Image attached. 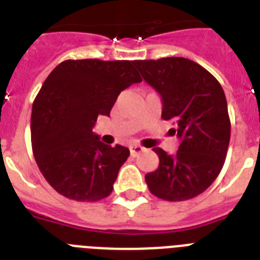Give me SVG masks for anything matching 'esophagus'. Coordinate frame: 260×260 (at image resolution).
<instances>
[{"label": "esophagus", "mask_w": 260, "mask_h": 260, "mask_svg": "<svg viewBox=\"0 0 260 260\" xmlns=\"http://www.w3.org/2000/svg\"><path fill=\"white\" fill-rule=\"evenodd\" d=\"M144 150H146L144 147L138 146V144H134V146L129 147L131 155H132V156H136V155H139V154H140V152H143V151H144Z\"/></svg>", "instance_id": "1"}]
</instances>
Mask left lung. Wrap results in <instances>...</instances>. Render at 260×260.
Returning a JSON list of instances; mask_svg holds the SVG:
<instances>
[{"label": "left lung", "mask_w": 260, "mask_h": 260, "mask_svg": "<svg viewBox=\"0 0 260 260\" xmlns=\"http://www.w3.org/2000/svg\"><path fill=\"white\" fill-rule=\"evenodd\" d=\"M143 78L162 97L163 120L181 139L177 154L154 148L158 169L147 174L154 196L186 201L205 191L221 171L231 139V121L221 85L209 71L186 58L135 60Z\"/></svg>", "instance_id": "left-lung-1"}]
</instances>
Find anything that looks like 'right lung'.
<instances>
[{"instance_id": "obj_1", "label": "right lung", "mask_w": 260, "mask_h": 260, "mask_svg": "<svg viewBox=\"0 0 260 260\" xmlns=\"http://www.w3.org/2000/svg\"><path fill=\"white\" fill-rule=\"evenodd\" d=\"M135 60H64L51 71L32 105L30 139L39 170L74 201L108 197L129 150L100 142L93 126L109 116L122 90L142 82Z\"/></svg>"}]
</instances>
